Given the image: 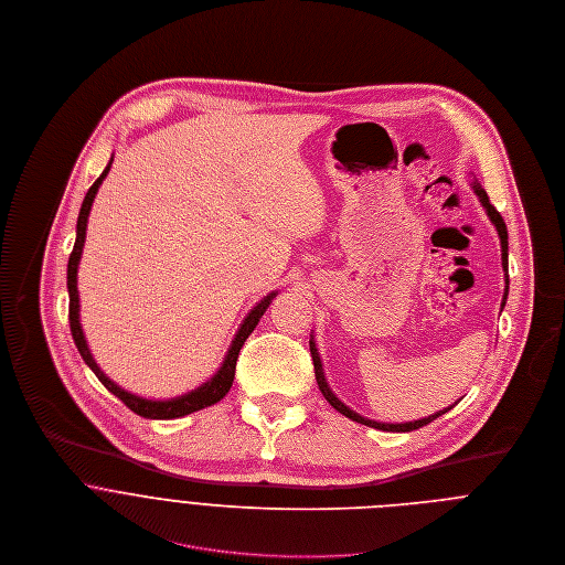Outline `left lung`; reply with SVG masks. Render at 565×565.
I'll return each mask as SVG.
<instances>
[{
  "instance_id": "1",
  "label": "left lung",
  "mask_w": 565,
  "mask_h": 565,
  "mask_svg": "<svg viewBox=\"0 0 565 565\" xmlns=\"http://www.w3.org/2000/svg\"><path fill=\"white\" fill-rule=\"evenodd\" d=\"M475 191H477V195L481 198V202H483V206H486V211H488L490 220L494 222V227H497V232H499V236H501V249H503V269L508 271V227H505V222H503L501 213L494 209V204H490V198H488L486 189H481L479 184H475ZM508 285H510V280L505 278V294H503V305H505V298H508ZM309 348H311V359H313L316 383H318V387H320L322 396L327 398V403H329L333 409H338V412H341L343 416H348V418H352V420H356V423H363V425H367V427H376V429H383V431H412V429H418V427H423V425L431 423L434 418H438V416H440V414H445L447 409H452V407H447V409H443V412H436L434 416H427V418H420V420H414V423H398V425H392V423H376V420H367V418L359 416L356 412H352L350 407H345L341 401H338V398L331 394V390H329V387H327V383H324V376H322V365H320L318 352H316V348L311 345V341H309Z\"/></svg>"
}]
</instances>
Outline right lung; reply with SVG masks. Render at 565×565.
I'll list each match as a JSON object with an SVG mask.
<instances>
[{
    "instance_id": "add662e5",
    "label": "right lung",
    "mask_w": 565,
    "mask_h": 565,
    "mask_svg": "<svg viewBox=\"0 0 565 565\" xmlns=\"http://www.w3.org/2000/svg\"><path fill=\"white\" fill-rule=\"evenodd\" d=\"M113 162V160H110ZM110 162L108 167L102 171V175L93 182V186L88 189V193L84 195V202H82V209H79V217H77V238H75V245H73V252H71V258H68V274H66V285H68V322H71V333H73V341L77 345V352L79 356L84 359V363L95 372V376L99 379V383L110 392L116 394L131 412H136L138 416H145V418H178V416H184V414H191V412H198L202 407H209L213 403H217L224 394H227L232 390V383H234V376H236V361H238V354L245 345V341L249 338V333L254 331V327L258 324V320L263 318V313L267 311L271 296H267L265 300H260L252 311L249 316L245 318L243 327L238 329L234 343L230 348V354L227 359H224L220 372L209 381L204 383L202 387H198L195 392H189L180 398H173V401H147V398H140V396H134L125 390H120L116 383L108 381L97 363L93 361L88 348H86V341H84V333H82V327H79V298H77V265H79V256H82V247H84V238H86V222H88V211H90V204H93V198L102 184V180L106 178L108 169H110Z\"/></svg>"
}]
</instances>
